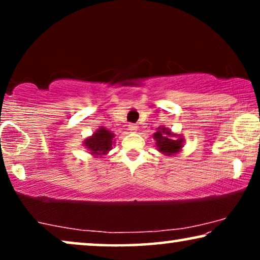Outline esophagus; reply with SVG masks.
<instances>
[{"label": "esophagus", "mask_w": 260, "mask_h": 260, "mask_svg": "<svg viewBox=\"0 0 260 260\" xmlns=\"http://www.w3.org/2000/svg\"><path fill=\"white\" fill-rule=\"evenodd\" d=\"M129 130L131 131V133H135V131L137 130V125H136V124H130V125H129Z\"/></svg>", "instance_id": "obj_1"}]
</instances>
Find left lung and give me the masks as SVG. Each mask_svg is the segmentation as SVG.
Returning a JSON list of instances; mask_svg holds the SVG:
<instances>
[{
    "label": "left lung",
    "instance_id": "8db88e82",
    "mask_svg": "<svg viewBox=\"0 0 260 260\" xmlns=\"http://www.w3.org/2000/svg\"><path fill=\"white\" fill-rule=\"evenodd\" d=\"M152 137L156 141L157 150L166 156L175 155L183 148V138L163 125L157 127Z\"/></svg>",
    "mask_w": 260,
    "mask_h": 260
}]
</instances>
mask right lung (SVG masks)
I'll return each instance as SVG.
<instances>
[{
	"label": "right lung",
	"mask_w": 260,
	"mask_h": 260,
	"mask_svg": "<svg viewBox=\"0 0 260 260\" xmlns=\"http://www.w3.org/2000/svg\"><path fill=\"white\" fill-rule=\"evenodd\" d=\"M113 143H115V134L106 127L101 126L94 131L92 136L84 141V147L94 157H103L111 150Z\"/></svg>",
	"instance_id": "right-lung-1"
}]
</instances>
